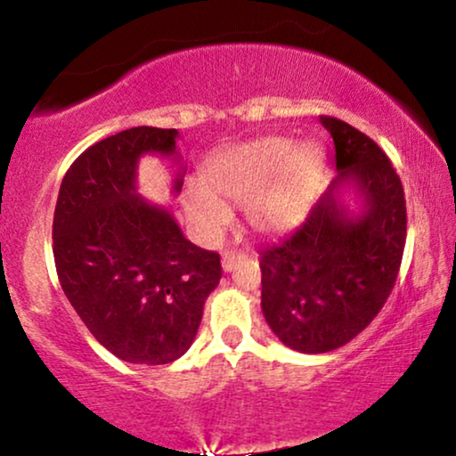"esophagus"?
Here are the masks:
<instances>
[{
	"instance_id": "1",
	"label": "esophagus",
	"mask_w": 456,
	"mask_h": 456,
	"mask_svg": "<svg viewBox=\"0 0 456 456\" xmlns=\"http://www.w3.org/2000/svg\"><path fill=\"white\" fill-rule=\"evenodd\" d=\"M242 257H244V255L238 253V250H235V248H227L223 253V270L224 272H232L235 265H238V261L242 259Z\"/></svg>"
}]
</instances>
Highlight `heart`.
<instances>
[{
    "label": "heart",
    "mask_w": 456,
    "mask_h": 456,
    "mask_svg": "<svg viewBox=\"0 0 456 456\" xmlns=\"http://www.w3.org/2000/svg\"><path fill=\"white\" fill-rule=\"evenodd\" d=\"M326 154L317 143L261 137L218 151L201 171L203 188L186 192V214L197 232L218 235L232 221L223 201L246 206L264 233H281L306 216L323 177Z\"/></svg>",
    "instance_id": "heart-1"
}]
</instances>
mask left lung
<instances>
[{
  "mask_svg": "<svg viewBox=\"0 0 456 456\" xmlns=\"http://www.w3.org/2000/svg\"><path fill=\"white\" fill-rule=\"evenodd\" d=\"M338 175L289 238L261 253V311L272 332L302 354L343 347L373 322L399 276L405 192L384 150L358 128L322 115ZM352 185L363 203H342Z\"/></svg>",
  "mask_w": 456,
  "mask_h": 456,
  "instance_id": "left-lung-1",
  "label": "left lung"
}]
</instances>
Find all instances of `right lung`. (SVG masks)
<instances>
[{"mask_svg": "<svg viewBox=\"0 0 456 456\" xmlns=\"http://www.w3.org/2000/svg\"><path fill=\"white\" fill-rule=\"evenodd\" d=\"M175 128L137 126L98 141L66 171L53 216L61 289L119 360L169 364L197 337L221 257L188 242L169 210L137 195L143 154H175ZM177 174L174 191H182Z\"/></svg>", "mask_w": 456, "mask_h": 456, "instance_id": "1", "label": "right lung"}]
</instances>
